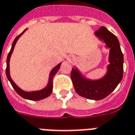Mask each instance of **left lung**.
Segmentation results:
<instances>
[{"label": "left lung", "instance_id": "8db88e82", "mask_svg": "<svg viewBox=\"0 0 135 135\" xmlns=\"http://www.w3.org/2000/svg\"><path fill=\"white\" fill-rule=\"evenodd\" d=\"M95 34L110 49L107 74L100 80H90L83 77L77 69L72 68L71 79L78 95L89 99L101 100L111 94L122 80L123 55L118 39L105 27H101Z\"/></svg>", "mask_w": 135, "mask_h": 135}]
</instances>
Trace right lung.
Returning a JSON list of instances; mask_svg holds the SVG:
<instances>
[{
  "mask_svg": "<svg viewBox=\"0 0 135 135\" xmlns=\"http://www.w3.org/2000/svg\"><path fill=\"white\" fill-rule=\"evenodd\" d=\"M27 29H25L24 31L22 32V33L17 36L15 39L13 41L12 43V48H11V50L8 52V56H7V59H6V77L8 78V80L10 82V83L12 84V87L14 88V89L15 90V91L17 93V94L22 97L24 99H29V100H33V101H38L41 100V99H45L48 97L50 94H52V80H53V77L55 75V74L57 73V71H58V69H60V66H61V64H59L58 65H57L55 67H54L52 69V70L51 71L50 74V78H49V82H48L47 85V87L45 88L44 89H42L41 90H36V91H31V92H26L25 90H22L20 88L16 85V84L14 83V81L12 80V78L10 77V74H9V61H10V57L12 55V53L13 50H14V48H15V46L16 45V42L17 41L18 38L22 36V34L24 33V32L26 31Z\"/></svg>",
  "mask_w": 135,
  "mask_h": 135,
  "instance_id": "right-lung-1",
  "label": "right lung"
}]
</instances>
